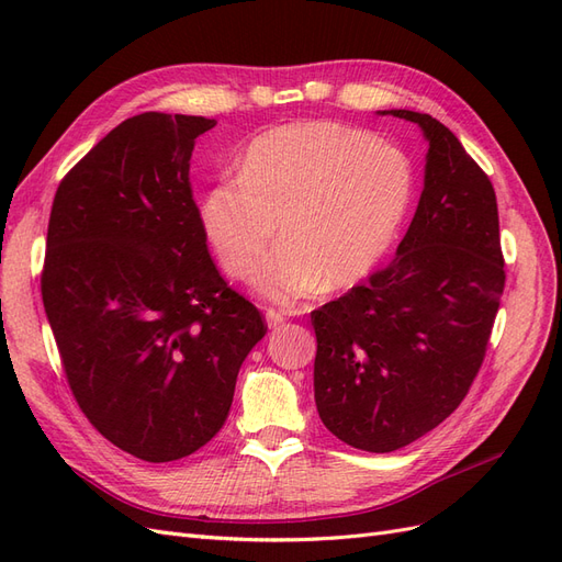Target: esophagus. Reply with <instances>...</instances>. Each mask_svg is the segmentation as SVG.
Segmentation results:
<instances>
[{"label": "esophagus", "instance_id": "34e87169", "mask_svg": "<svg viewBox=\"0 0 562 562\" xmlns=\"http://www.w3.org/2000/svg\"><path fill=\"white\" fill-rule=\"evenodd\" d=\"M283 321H285V314H283V312H279V310H267V323H269V328H279Z\"/></svg>", "mask_w": 562, "mask_h": 562}]
</instances>
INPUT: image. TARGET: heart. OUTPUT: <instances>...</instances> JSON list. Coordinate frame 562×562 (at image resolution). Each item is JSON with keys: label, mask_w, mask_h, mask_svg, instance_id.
<instances>
[{"label": "heart", "mask_w": 562, "mask_h": 562, "mask_svg": "<svg viewBox=\"0 0 562 562\" xmlns=\"http://www.w3.org/2000/svg\"><path fill=\"white\" fill-rule=\"evenodd\" d=\"M413 178L398 149L333 122L285 124L252 140L239 180L217 184L201 217L225 271L236 279L279 246L252 283L281 304L323 283H359L394 241Z\"/></svg>", "instance_id": "1"}]
</instances>
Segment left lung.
<instances>
[{
    "mask_svg": "<svg viewBox=\"0 0 562 562\" xmlns=\"http://www.w3.org/2000/svg\"><path fill=\"white\" fill-rule=\"evenodd\" d=\"M391 114L429 140L417 213L394 260L312 312L318 417L366 452L411 446L457 411L483 366L506 281L487 173L438 119Z\"/></svg>",
    "mask_w": 562,
    "mask_h": 562,
    "instance_id": "left-lung-1",
    "label": "left lung"
}]
</instances>
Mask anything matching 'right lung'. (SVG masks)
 Here are the masks:
<instances>
[{
	"label": "right lung",
	"mask_w": 562,
	"mask_h": 562,
	"mask_svg": "<svg viewBox=\"0 0 562 562\" xmlns=\"http://www.w3.org/2000/svg\"><path fill=\"white\" fill-rule=\"evenodd\" d=\"M215 119L145 112L60 180L42 300L67 384L110 443L173 462L223 429L236 375L267 333L220 277L190 182Z\"/></svg>",
	"instance_id": "1"
}]
</instances>
